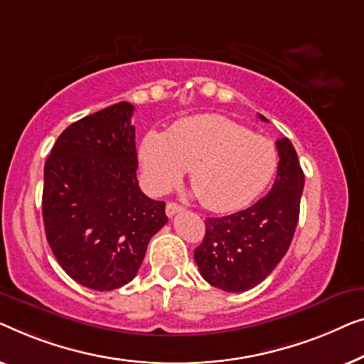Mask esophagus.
I'll return each instance as SVG.
<instances>
[{
  "label": "esophagus",
  "mask_w": 364,
  "mask_h": 364,
  "mask_svg": "<svg viewBox=\"0 0 364 364\" xmlns=\"http://www.w3.org/2000/svg\"><path fill=\"white\" fill-rule=\"evenodd\" d=\"M181 209H183V206H180V204H176V203H168V204H166V216H168V218H173L176 213H180Z\"/></svg>",
  "instance_id": "esophagus-1"
}]
</instances>
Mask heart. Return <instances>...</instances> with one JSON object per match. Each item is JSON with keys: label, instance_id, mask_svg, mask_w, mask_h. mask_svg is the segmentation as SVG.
<instances>
[{"label": "heart", "instance_id": "heart-1", "mask_svg": "<svg viewBox=\"0 0 364 364\" xmlns=\"http://www.w3.org/2000/svg\"><path fill=\"white\" fill-rule=\"evenodd\" d=\"M277 150L269 138L221 115L178 122L166 135L148 132L140 163L148 189L163 194L191 170L203 206L216 213L245 208L267 188L277 170Z\"/></svg>", "mask_w": 364, "mask_h": 364}]
</instances>
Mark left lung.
<instances>
[{
  "label": "left lung",
  "instance_id": "left-lung-1",
  "mask_svg": "<svg viewBox=\"0 0 364 364\" xmlns=\"http://www.w3.org/2000/svg\"><path fill=\"white\" fill-rule=\"evenodd\" d=\"M275 145L280 160L267 196L244 211L208 218L203 242L194 249L199 274L224 291L250 290L267 279L294 237L305 176L289 138Z\"/></svg>",
  "mask_w": 364,
  "mask_h": 364
}]
</instances>
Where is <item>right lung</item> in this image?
<instances>
[{
	"instance_id": "obj_1",
	"label": "right lung",
	"mask_w": 364,
	"mask_h": 364,
	"mask_svg": "<svg viewBox=\"0 0 364 364\" xmlns=\"http://www.w3.org/2000/svg\"><path fill=\"white\" fill-rule=\"evenodd\" d=\"M133 110L119 102L74 122L44 165L46 237L65 274L92 290L132 282L168 223L165 203L138 186Z\"/></svg>"
}]
</instances>
